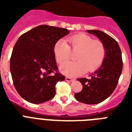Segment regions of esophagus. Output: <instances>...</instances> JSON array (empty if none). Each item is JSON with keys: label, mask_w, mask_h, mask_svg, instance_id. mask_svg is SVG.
Returning a JSON list of instances; mask_svg holds the SVG:
<instances>
[{"label": "esophagus", "mask_w": 132, "mask_h": 132, "mask_svg": "<svg viewBox=\"0 0 132 132\" xmlns=\"http://www.w3.org/2000/svg\"><path fill=\"white\" fill-rule=\"evenodd\" d=\"M75 80V79L69 77H66V81H70V82H72V81H74Z\"/></svg>", "instance_id": "obj_1"}]
</instances>
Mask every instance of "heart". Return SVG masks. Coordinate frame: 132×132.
Returning <instances> with one entry per match:
<instances>
[{
    "label": "heart",
    "mask_w": 132,
    "mask_h": 132,
    "mask_svg": "<svg viewBox=\"0 0 132 132\" xmlns=\"http://www.w3.org/2000/svg\"><path fill=\"white\" fill-rule=\"evenodd\" d=\"M67 40L69 46L63 40H57L54 45L53 52L56 62L60 65L65 64L70 59L71 50L73 51H78L76 56L78 61L63 65L60 68L63 74L75 77L87 70L93 72L101 66L105 55V49L101 41L93 40L85 34L70 36Z\"/></svg>",
    "instance_id": "b5f03b06"
}]
</instances>
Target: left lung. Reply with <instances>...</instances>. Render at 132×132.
<instances>
[{"label":"left lung","instance_id":"8db88e82","mask_svg":"<svg viewBox=\"0 0 132 132\" xmlns=\"http://www.w3.org/2000/svg\"><path fill=\"white\" fill-rule=\"evenodd\" d=\"M87 32L101 41L105 55L102 65L90 79H77L82 84L83 89L75 93V97L84 103L97 104L108 98L115 90L123 70V60L121 48L114 38L99 30H88Z\"/></svg>","mask_w":132,"mask_h":132}]
</instances>
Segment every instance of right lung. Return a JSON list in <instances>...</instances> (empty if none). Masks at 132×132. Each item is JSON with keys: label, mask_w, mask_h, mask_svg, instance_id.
I'll list each match as a JSON object with an SVG mask.
<instances>
[{"label": "right lung", "mask_w": 132, "mask_h": 132, "mask_svg": "<svg viewBox=\"0 0 132 132\" xmlns=\"http://www.w3.org/2000/svg\"><path fill=\"white\" fill-rule=\"evenodd\" d=\"M69 32L42 24L18 38L11 53L10 70L15 88L24 100L39 104L55 96L56 84L65 76L58 71L53 47Z\"/></svg>", "instance_id": "1"}]
</instances>
